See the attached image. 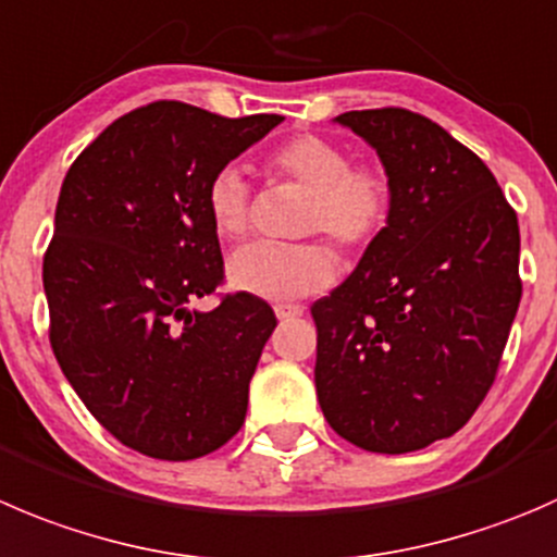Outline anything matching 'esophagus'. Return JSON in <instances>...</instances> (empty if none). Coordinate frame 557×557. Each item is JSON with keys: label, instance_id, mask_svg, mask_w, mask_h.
Returning <instances> with one entry per match:
<instances>
[{"label": "esophagus", "instance_id": "obj_1", "mask_svg": "<svg viewBox=\"0 0 557 557\" xmlns=\"http://www.w3.org/2000/svg\"><path fill=\"white\" fill-rule=\"evenodd\" d=\"M301 312H305V307H301V305H274V315H277L280 321H290V318H299Z\"/></svg>", "mask_w": 557, "mask_h": 557}]
</instances>
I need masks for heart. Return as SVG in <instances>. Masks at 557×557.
<instances>
[{
  "label": "heart",
  "mask_w": 557,
  "mask_h": 557,
  "mask_svg": "<svg viewBox=\"0 0 557 557\" xmlns=\"http://www.w3.org/2000/svg\"><path fill=\"white\" fill-rule=\"evenodd\" d=\"M267 171L310 187L301 234H329L345 252H361L381 239L392 220L394 187L375 163H350V152L326 135L301 133L274 147ZM209 223L225 242L250 228V190L234 165L209 180ZM337 277V256L326 242L274 245L256 242L228 261V280L245 294L269 301H294L329 288Z\"/></svg>",
  "instance_id": "heart-1"
}]
</instances>
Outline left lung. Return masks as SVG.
<instances>
[{
  "label": "left lung",
  "mask_w": 557,
  "mask_h": 557,
  "mask_svg": "<svg viewBox=\"0 0 557 557\" xmlns=\"http://www.w3.org/2000/svg\"><path fill=\"white\" fill-rule=\"evenodd\" d=\"M394 187L386 231L312 305L315 392L339 438L405 455L449 438L482 405L522 296L520 225L493 171L408 108L337 116Z\"/></svg>",
  "instance_id": "1"
}]
</instances>
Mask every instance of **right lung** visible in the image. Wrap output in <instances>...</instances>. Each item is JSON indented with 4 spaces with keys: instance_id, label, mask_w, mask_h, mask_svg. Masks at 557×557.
<instances>
[{
    "instance_id": "obj_1",
    "label": "right lung",
    "mask_w": 557,
    "mask_h": 557,
    "mask_svg": "<svg viewBox=\"0 0 557 557\" xmlns=\"http://www.w3.org/2000/svg\"><path fill=\"white\" fill-rule=\"evenodd\" d=\"M283 122L158 100L108 124L75 158L42 258L48 339L97 422L154 460H196L245 424L250 377L277 318L225 294L209 180Z\"/></svg>"
}]
</instances>
